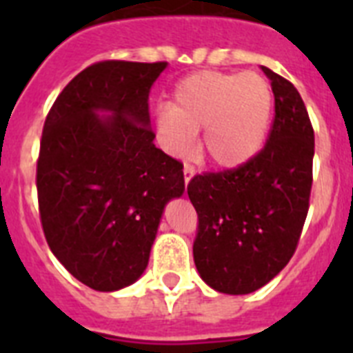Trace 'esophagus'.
Wrapping results in <instances>:
<instances>
[{
  "instance_id": "esophagus-1",
  "label": "esophagus",
  "mask_w": 353,
  "mask_h": 353,
  "mask_svg": "<svg viewBox=\"0 0 353 353\" xmlns=\"http://www.w3.org/2000/svg\"><path fill=\"white\" fill-rule=\"evenodd\" d=\"M192 176H194V168H192V166H183V180H185V183L191 182Z\"/></svg>"
}]
</instances>
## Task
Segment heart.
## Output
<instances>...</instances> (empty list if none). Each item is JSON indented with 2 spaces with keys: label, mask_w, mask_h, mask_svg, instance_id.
Wrapping results in <instances>:
<instances>
[{
  "label": "heart",
  "mask_w": 353,
  "mask_h": 353,
  "mask_svg": "<svg viewBox=\"0 0 353 353\" xmlns=\"http://www.w3.org/2000/svg\"><path fill=\"white\" fill-rule=\"evenodd\" d=\"M272 114V90L254 72H196L173 90L170 108L155 117V134L171 155L191 154L203 129L201 150L219 168H236L263 148Z\"/></svg>",
  "instance_id": "b5f03b06"
}]
</instances>
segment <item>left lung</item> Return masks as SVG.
Masks as SVG:
<instances>
[{"instance_id":"left-lung-1","label":"left lung","mask_w":353,"mask_h":353,"mask_svg":"<svg viewBox=\"0 0 353 353\" xmlns=\"http://www.w3.org/2000/svg\"><path fill=\"white\" fill-rule=\"evenodd\" d=\"M274 93V120L251 161L196 174L187 194L198 214L192 254L214 290L245 295L274 279L293 256L310 210L314 132L297 88L261 67Z\"/></svg>"}]
</instances>
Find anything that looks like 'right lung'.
<instances>
[{
    "label": "right lung",
    "instance_id": "add662e5",
    "mask_svg": "<svg viewBox=\"0 0 353 353\" xmlns=\"http://www.w3.org/2000/svg\"><path fill=\"white\" fill-rule=\"evenodd\" d=\"M166 65H90L43 123L37 161L43 235L65 269L99 292L145 272L164 207L185 189L183 164L154 145L150 129V88Z\"/></svg>",
    "mask_w": 353,
    "mask_h": 353
}]
</instances>
